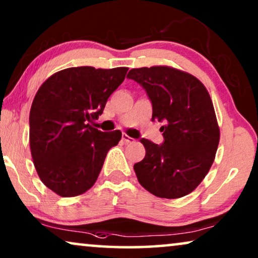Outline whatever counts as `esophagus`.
<instances>
[{
	"mask_svg": "<svg viewBox=\"0 0 258 258\" xmlns=\"http://www.w3.org/2000/svg\"><path fill=\"white\" fill-rule=\"evenodd\" d=\"M122 140H123V142H124V143H132V142H134V139H132V137L126 135V134H123Z\"/></svg>",
	"mask_w": 258,
	"mask_h": 258,
	"instance_id": "1",
	"label": "esophagus"
}]
</instances>
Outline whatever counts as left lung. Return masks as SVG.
Instances as JSON below:
<instances>
[{"mask_svg":"<svg viewBox=\"0 0 258 258\" xmlns=\"http://www.w3.org/2000/svg\"><path fill=\"white\" fill-rule=\"evenodd\" d=\"M126 77L146 89L153 121L164 123L163 144L141 140L146 156L134 165L140 184L161 199L188 195L210 170L220 142L207 88L191 74L168 66L132 69Z\"/></svg>","mask_w":258,"mask_h":258,"instance_id":"obj_1","label":"left lung"}]
</instances>
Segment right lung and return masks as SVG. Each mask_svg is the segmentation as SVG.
<instances>
[{"label": "right lung", "mask_w": 258, "mask_h": 258, "mask_svg": "<svg viewBox=\"0 0 258 258\" xmlns=\"http://www.w3.org/2000/svg\"><path fill=\"white\" fill-rule=\"evenodd\" d=\"M128 68L74 67L52 74L35 95L29 115L31 157L41 181L62 197L82 195L95 184L119 130L94 128Z\"/></svg>", "instance_id": "right-lung-1"}]
</instances>
